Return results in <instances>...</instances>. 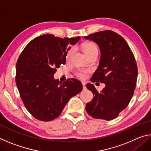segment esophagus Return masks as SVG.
<instances>
[{
    "mask_svg": "<svg viewBox=\"0 0 151 151\" xmlns=\"http://www.w3.org/2000/svg\"><path fill=\"white\" fill-rule=\"evenodd\" d=\"M82 84H83V88H86V86H85L86 84H85V83H82Z\"/></svg>",
    "mask_w": 151,
    "mask_h": 151,
    "instance_id": "1",
    "label": "esophagus"
}]
</instances>
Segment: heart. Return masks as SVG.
I'll list each match as a JSON object with an SVG mask.
<instances>
[{
    "instance_id": "heart-1",
    "label": "heart",
    "mask_w": 151,
    "mask_h": 151,
    "mask_svg": "<svg viewBox=\"0 0 151 151\" xmlns=\"http://www.w3.org/2000/svg\"><path fill=\"white\" fill-rule=\"evenodd\" d=\"M83 50L85 52V54L87 56H89L91 55L92 53L94 52H98V48H97V46L94 44L93 42H87L84 43L83 45ZM73 51V48H71L68 51L67 55H66V59H68L70 58L71 54H72ZM89 72L88 70H78L76 71V75L78 76V78L81 79H85L86 76V74Z\"/></svg>"
}]
</instances>
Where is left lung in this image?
Instances as JSON below:
<instances>
[{"instance_id":"obj_1","label":"left lung","mask_w":151,"mask_h":151,"mask_svg":"<svg viewBox=\"0 0 151 151\" xmlns=\"http://www.w3.org/2000/svg\"><path fill=\"white\" fill-rule=\"evenodd\" d=\"M96 42L101 50L98 68L91 81L105 84L101 92L94 85H86L94 98L86 111L94 119L111 121L128 106L136 86L138 68L133 53L123 38L112 30H104L84 37Z\"/></svg>"}]
</instances>
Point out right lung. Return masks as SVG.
<instances>
[{
  "label": "right lung",
  "mask_w": 151,
  "mask_h": 151,
  "mask_svg": "<svg viewBox=\"0 0 151 151\" xmlns=\"http://www.w3.org/2000/svg\"><path fill=\"white\" fill-rule=\"evenodd\" d=\"M80 39L42 35L31 40L20 54L15 81L25 107L35 119L50 121L57 118L71 97L83 90L77 79L61 83L54 78L57 68L66 63L68 46Z\"/></svg>",
  "instance_id": "add662e5"
}]
</instances>
